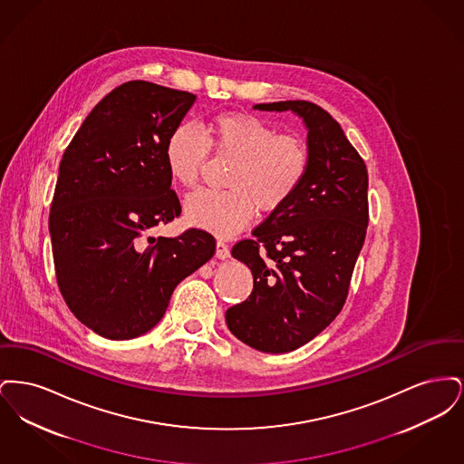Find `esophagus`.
Masks as SVG:
<instances>
[{"mask_svg": "<svg viewBox=\"0 0 464 464\" xmlns=\"http://www.w3.org/2000/svg\"><path fill=\"white\" fill-rule=\"evenodd\" d=\"M216 257L218 259H227L229 257V246L222 240H219L218 246H216Z\"/></svg>", "mask_w": 464, "mask_h": 464, "instance_id": "1", "label": "esophagus"}]
</instances>
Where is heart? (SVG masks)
Segmentation results:
<instances>
[{
  "mask_svg": "<svg viewBox=\"0 0 464 464\" xmlns=\"http://www.w3.org/2000/svg\"><path fill=\"white\" fill-rule=\"evenodd\" d=\"M210 150L231 158L226 191L201 189L184 203L186 221L229 237L259 212H275L292 198L311 165L308 142L280 133L265 120L245 112H222L210 120L207 135L191 123H179L167 137L169 174L182 188H193L208 163Z\"/></svg>",
  "mask_w": 464,
  "mask_h": 464,
  "instance_id": "b5f03b06",
  "label": "heart"
}]
</instances>
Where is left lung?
Instances as JSON below:
<instances>
[{
    "instance_id": "obj_1",
    "label": "left lung",
    "mask_w": 464,
    "mask_h": 464,
    "mask_svg": "<svg viewBox=\"0 0 464 464\" xmlns=\"http://www.w3.org/2000/svg\"><path fill=\"white\" fill-rule=\"evenodd\" d=\"M294 111L308 127L311 165L297 193L271 212L231 254L248 266L252 294L226 311L242 343L287 353L309 343L341 313L369 224V176L341 125L308 101L257 104Z\"/></svg>"
}]
</instances>
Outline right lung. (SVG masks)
<instances>
[{
  "instance_id": "obj_1",
  "label": "right lung",
  "mask_w": 464,
  "mask_h": 464,
  "mask_svg": "<svg viewBox=\"0 0 464 464\" xmlns=\"http://www.w3.org/2000/svg\"><path fill=\"white\" fill-rule=\"evenodd\" d=\"M195 95L133 80L92 110L59 167L48 229L59 290L72 314L112 341L151 331L174 288L216 252L197 227L146 233L180 216L165 142Z\"/></svg>"
}]
</instances>
